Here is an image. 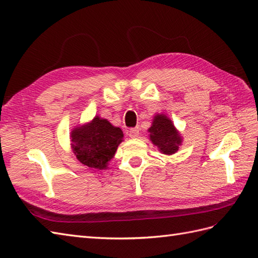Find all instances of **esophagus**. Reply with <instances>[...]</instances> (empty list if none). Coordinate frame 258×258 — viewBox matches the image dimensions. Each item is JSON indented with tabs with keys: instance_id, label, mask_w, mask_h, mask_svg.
Masks as SVG:
<instances>
[{
	"instance_id": "esophagus-1",
	"label": "esophagus",
	"mask_w": 258,
	"mask_h": 258,
	"mask_svg": "<svg viewBox=\"0 0 258 258\" xmlns=\"http://www.w3.org/2000/svg\"><path fill=\"white\" fill-rule=\"evenodd\" d=\"M139 134H140V130H139V127L131 128V130L128 131V135H130V137H132V139H135V137L139 136Z\"/></svg>"
}]
</instances>
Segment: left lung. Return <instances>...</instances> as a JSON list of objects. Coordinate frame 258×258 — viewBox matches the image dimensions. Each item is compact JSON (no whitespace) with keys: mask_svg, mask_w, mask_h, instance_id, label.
<instances>
[{"mask_svg":"<svg viewBox=\"0 0 258 258\" xmlns=\"http://www.w3.org/2000/svg\"><path fill=\"white\" fill-rule=\"evenodd\" d=\"M151 133V141L164 154H175L181 144L180 135L178 134L172 122L164 114L155 116L152 127L148 130Z\"/></svg>","mask_w":258,"mask_h":258,"instance_id":"obj_1","label":"left lung"}]
</instances>
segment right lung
Listing matches in <instances>:
<instances>
[{"label": "right lung", "mask_w": 258, "mask_h": 258, "mask_svg": "<svg viewBox=\"0 0 258 258\" xmlns=\"http://www.w3.org/2000/svg\"><path fill=\"white\" fill-rule=\"evenodd\" d=\"M123 140V132L106 119L94 117L91 123L71 133L74 153L78 160L90 168L104 169Z\"/></svg>", "instance_id": "1"}]
</instances>
